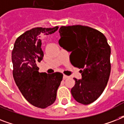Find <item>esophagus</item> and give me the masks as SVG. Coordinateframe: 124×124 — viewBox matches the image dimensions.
Returning <instances> with one entry per match:
<instances>
[{"instance_id": "1", "label": "esophagus", "mask_w": 124, "mask_h": 124, "mask_svg": "<svg viewBox=\"0 0 124 124\" xmlns=\"http://www.w3.org/2000/svg\"><path fill=\"white\" fill-rule=\"evenodd\" d=\"M69 78V77L67 75H64V76H63V79H66V78Z\"/></svg>"}]
</instances>
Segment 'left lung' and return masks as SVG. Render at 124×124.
Segmentation results:
<instances>
[{
  "label": "left lung",
  "mask_w": 124,
  "mask_h": 124,
  "mask_svg": "<svg viewBox=\"0 0 124 124\" xmlns=\"http://www.w3.org/2000/svg\"><path fill=\"white\" fill-rule=\"evenodd\" d=\"M59 45L69 52L71 63L82 69V79L75 78L72 96L87 105L102 94L111 73V48L104 34L88 26H62Z\"/></svg>",
  "instance_id": "left-lung-1"
}]
</instances>
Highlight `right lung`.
<instances>
[{"instance_id":"1","label":"right lung","mask_w":124,"mask_h":124,"mask_svg":"<svg viewBox=\"0 0 124 124\" xmlns=\"http://www.w3.org/2000/svg\"><path fill=\"white\" fill-rule=\"evenodd\" d=\"M58 28H35L27 31L17 38L12 51L13 75L16 85L28 102L42 109L54 102L63 75L39 72L37 64L44 56L39 37L41 33H53Z\"/></svg>"}]
</instances>
